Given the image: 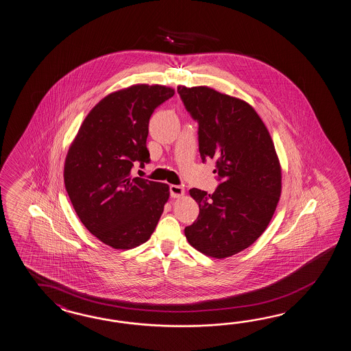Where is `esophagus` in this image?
<instances>
[{
	"instance_id": "obj_1",
	"label": "esophagus",
	"mask_w": 351,
	"mask_h": 351,
	"mask_svg": "<svg viewBox=\"0 0 351 351\" xmlns=\"http://www.w3.org/2000/svg\"><path fill=\"white\" fill-rule=\"evenodd\" d=\"M170 194L172 197H181L182 195L185 194V189L180 185H171L170 186Z\"/></svg>"
}]
</instances>
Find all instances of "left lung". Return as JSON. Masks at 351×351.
<instances>
[{
  "mask_svg": "<svg viewBox=\"0 0 351 351\" xmlns=\"http://www.w3.org/2000/svg\"><path fill=\"white\" fill-rule=\"evenodd\" d=\"M199 123L200 156L217 160L221 184L213 194L190 189L199 217L185 228L187 242L205 256L232 257L263 234L280 202L282 170L272 137L256 109L210 86H180Z\"/></svg>",
  "mask_w": 351,
  "mask_h": 351,
  "instance_id": "obj_1",
  "label": "left lung"
}]
</instances>
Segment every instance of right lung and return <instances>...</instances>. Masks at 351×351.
<instances>
[{"mask_svg": "<svg viewBox=\"0 0 351 351\" xmlns=\"http://www.w3.org/2000/svg\"><path fill=\"white\" fill-rule=\"evenodd\" d=\"M166 86L133 84L94 106L71 142L64 182L80 221L114 250L147 242L170 196L167 184L132 178L133 164L149 161L148 122L171 98Z\"/></svg>", "mask_w": 351, "mask_h": 351, "instance_id": "obj_1", "label": "right lung"}]
</instances>
